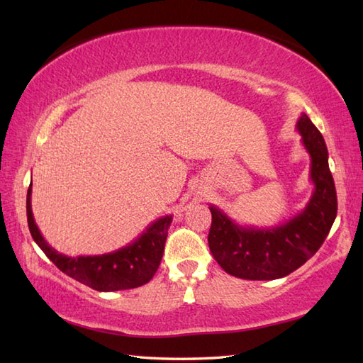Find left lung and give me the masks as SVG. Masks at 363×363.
Masks as SVG:
<instances>
[{
	"label": "left lung",
	"instance_id": "8db88e82",
	"mask_svg": "<svg viewBox=\"0 0 363 363\" xmlns=\"http://www.w3.org/2000/svg\"><path fill=\"white\" fill-rule=\"evenodd\" d=\"M301 142L311 156L313 191L303 211L273 228L240 226L211 204L209 248L213 259L240 279L273 281L304 265L325 242L337 217L335 184L329 169L328 148L320 130L306 113L296 121Z\"/></svg>",
	"mask_w": 363,
	"mask_h": 363
}]
</instances>
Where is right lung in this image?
<instances>
[{"instance_id": "1", "label": "right lung", "mask_w": 363, "mask_h": 363, "mask_svg": "<svg viewBox=\"0 0 363 363\" xmlns=\"http://www.w3.org/2000/svg\"><path fill=\"white\" fill-rule=\"evenodd\" d=\"M30 195H33V181L28 189L26 213L28 226L34 242L38 245L60 272L73 279L89 285L98 291H117L135 289L150 282L156 274L164 254L165 240L173 217L165 215L146 228L134 242L112 252L98 254V256H65L48 245L40 229L37 228L33 209H30Z\"/></svg>"}]
</instances>
